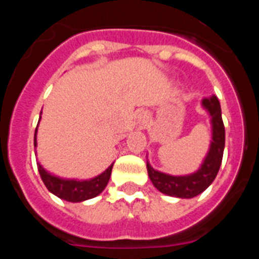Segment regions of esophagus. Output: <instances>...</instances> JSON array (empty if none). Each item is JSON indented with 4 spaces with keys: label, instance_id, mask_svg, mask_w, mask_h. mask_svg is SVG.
I'll list each match as a JSON object with an SVG mask.
<instances>
[{
    "label": "esophagus",
    "instance_id": "obj_1",
    "mask_svg": "<svg viewBox=\"0 0 259 259\" xmlns=\"http://www.w3.org/2000/svg\"><path fill=\"white\" fill-rule=\"evenodd\" d=\"M145 118H146L145 114H141V115H140V119H143V120H145Z\"/></svg>",
    "mask_w": 259,
    "mask_h": 259
}]
</instances>
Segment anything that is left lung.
<instances>
[{"label":"left lung","mask_w":259,"mask_h":259,"mask_svg":"<svg viewBox=\"0 0 259 259\" xmlns=\"http://www.w3.org/2000/svg\"><path fill=\"white\" fill-rule=\"evenodd\" d=\"M202 106L209 111L211 116L212 140L205 161L196 172L185 176H172L154 170L149 163H146L148 174L153 185L159 192L172 197L192 198L202 193L205 189L214 182L222 164V158L224 152V131L223 119H222L221 104L215 96L202 100Z\"/></svg>","instance_id":"8db88e82"}]
</instances>
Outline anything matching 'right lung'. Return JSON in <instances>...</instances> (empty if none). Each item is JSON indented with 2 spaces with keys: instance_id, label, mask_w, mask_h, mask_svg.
<instances>
[{
  "instance_id": "obj_1",
  "label": "right lung",
  "mask_w": 259,
  "mask_h": 259,
  "mask_svg": "<svg viewBox=\"0 0 259 259\" xmlns=\"http://www.w3.org/2000/svg\"><path fill=\"white\" fill-rule=\"evenodd\" d=\"M36 132H37V128H36ZM33 143L36 146V144H37L36 143V134ZM37 168L48 191L56 194L57 197L62 198V200L68 201V202H81V201L96 197L104 191L105 187L109 183L113 164L109 168H106L101 175L89 180L61 179L58 176H54L48 172L40 163H37Z\"/></svg>"
}]
</instances>
